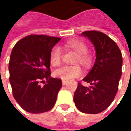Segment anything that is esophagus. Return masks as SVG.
<instances>
[{
	"mask_svg": "<svg viewBox=\"0 0 131 131\" xmlns=\"http://www.w3.org/2000/svg\"><path fill=\"white\" fill-rule=\"evenodd\" d=\"M66 83H67V82H66V81H64V80L62 81V84H63V85H66Z\"/></svg>",
	"mask_w": 131,
	"mask_h": 131,
	"instance_id": "esophagus-1",
	"label": "esophagus"
}]
</instances>
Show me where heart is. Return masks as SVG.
I'll return each mask as SVG.
<instances>
[{
  "label": "heart",
  "instance_id": "1",
  "mask_svg": "<svg viewBox=\"0 0 131 131\" xmlns=\"http://www.w3.org/2000/svg\"><path fill=\"white\" fill-rule=\"evenodd\" d=\"M67 49H71L77 53L74 63H80L84 67H88L92 63V57L88 53V46L84 41L79 39H71L65 43ZM61 49L55 46L51 49L49 54V62L53 67L59 66L61 63ZM82 71L79 66H63L54 71V76L64 81H70L74 78L82 76Z\"/></svg>",
  "mask_w": 131,
  "mask_h": 131
}]
</instances>
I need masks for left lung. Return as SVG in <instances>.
I'll return each instance as SVG.
<instances>
[{
	"label": "left lung",
	"instance_id": "1",
	"mask_svg": "<svg viewBox=\"0 0 131 131\" xmlns=\"http://www.w3.org/2000/svg\"><path fill=\"white\" fill-rule=\"evenodd\" d=\"M81 35L93 43L96 58L92 69L82 79L90 86L79 83L73 101L83 113H101L109 106L118 90L122 75V53L117 43L101 32L90 30Z\"/></svg>",
	"mask_w": 131,
	"mask_h": 131
}]
</instances>
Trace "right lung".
Wrapping results in <instances>:
<instances>
[{
	"label": "right lung",
	"instance_id": "add662e5",
	"mask_svg": "<svg viewBox=\"0 0 131 131\" xmlns=\"http://www.w3.org/2000/svg\"><path fill=\"white\" fill-rule=\"evenodd\" d=\"M60 38L30 35L13 48L9 63V81L19 105L30 113H43L54 106L62 87L60 79L50 77V51ZM40 82H44L43 86Z\"/></svg>",
	"mask_w": 131,
	"mask_h": 131
}]
</instances>
